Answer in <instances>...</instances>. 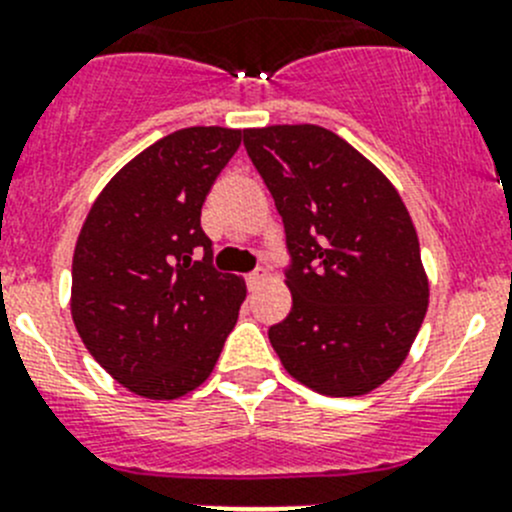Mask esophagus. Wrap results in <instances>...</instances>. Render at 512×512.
Instances as JSON below:
<instances>
[{
    "label": "esophagus",
    "mask_w": 512,
    "mask_h": 512,
    "mask_svg": "<svg viewBox=\"0 0 512 512\" xmlns=\"http://www.w3.org/2000/svg\"><path fill=\"white\" fill-rule=\"evenodd\" d=\"M262 280H265V272L262 270H257V272H250V275H247L245 278V283H247V288L250 290H255V288H260V283Z\"/></svg>",
    "instance_id": "esophagus-1"
}]
</instances>
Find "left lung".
Here are the masks:
<instances>
[{"instance_id": "left-lung-1", "label": "left lung", "mask_w": 512, "mask_h": 512, "mask_svg": "<svg viewBox=\"0 0 512 512\" xmlns=\"http://www.w3.org/2000/svg\"><path fill=\"white\" fill-rule=\"evenodd\" d=\"M285 224L293 295L267 331L285 371L326 396H361L404 364L429 305L417 229L389 179L313 123L245 131Z\"/></svg>"}]
</instances>
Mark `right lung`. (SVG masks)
I'll list each match as a JSON object with an SVG mask.
<instances>
[{"mask_svg":"<svg viewBox=\"0 0 512 512\" xmlns=\"http://www.w3.org/2000/svg\"><path fill=\"white\" fill-rule=\"evenodd\" d=\"M242 131L191 126L128 161L90 207L70 310L90 356L146 399L207 381L237 323L245 280L212 265L202 204Z\"/></svg>","mask_w":512,"mask_h":512,"instance_id":"1","label":"right lung"}]
</instances>
